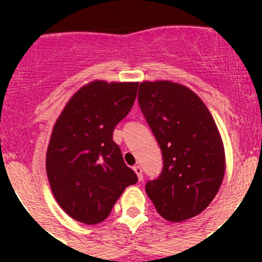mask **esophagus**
<instances>
[{
	"label": "esophagus",
	"mask_w": 262,
	"mask_h": 262,
	"mask_svg": "<svg viewBox=\"0 0 262 262\" xmlns=\"http://www.w3.org/2000/svg\"><path fill=\"white\" fill-rule=\"evenodd\" d=\"M133 170H135V172L137 174L139 179L141 181V179H143V168H141V166H140V164H137V166H135V167H133Z\"/></svg>",
	"instance_id": "34e87169"
}]
</instances>
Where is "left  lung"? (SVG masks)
<instances>
[{
	"label": "left lung",
	"mask_w": 262,
	"mask_h": 262,
	"mask_svg": "<svg viewBox=\"0 0 262 262\" xmlns=\"http://www.w3.org/2000/svg\"><path fill=\"white\" fill-rule=\"evenodd\" d=\"M139 103L163 155V171L145 185L160 216L179 223L212 203L226 172L219 129L190 88L168 80L143 81Z\"/></svg>",
	"instance_id": "left-lung-1"
}]
</instances>
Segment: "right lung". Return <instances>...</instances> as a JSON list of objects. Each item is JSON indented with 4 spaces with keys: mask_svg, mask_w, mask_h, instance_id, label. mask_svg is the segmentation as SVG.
Masks as SVG:
<instances>
[{
    "mask_svg": "<svg viewBox=\"0 0 262 262\" xmlns=\"http://www.w3.org/2000/svg\"><path fill=\"white\" fill-rule=\"evenodd\" d=\"M139 83L94 80L76 91L51 132L46 172L55 201L72 219L98 224L137 175L113 141L130 111Z\"/></svg>",
    "mask_w": 262,
    "mask_h": 262,
    "instance_id": "add662e5",
    "label": "right lung"
}]
</instances>
